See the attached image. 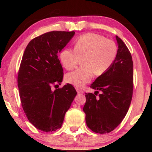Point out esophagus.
I'll list each match as a JSON object with an SVG mask.
<instances>
[{
    "mask_svg": "<svg viewBox=\"0 0 152 152\" xmlns=\"http://www.w3.org/2000/svg\"><path fill=\"white\" fill-rule=\"evenodd\" d=\"M76 91H77V93L78 94H83V93H84L82 90H81V89L78 88H76Z\"/></svg>",
    "mask_w": 152,
    "mask_h": 152,
    "instance_id": "esophagus-1",
    "label": "esophagus"
}]
</instances>
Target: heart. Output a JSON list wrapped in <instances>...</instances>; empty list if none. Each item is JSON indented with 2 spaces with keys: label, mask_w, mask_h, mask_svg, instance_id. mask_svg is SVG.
<instances>
[{
  "label": "heart",
  "mask_w": 152,
  "mask_h": 152,
  "mask_svg": "<svg viewBox=\"0 0 152 152\" xmlns=\"http://www.w3.org/2000/svg\"><path fill=\"white\" fill-rule=\"evenodd\" d=\"M117 45L113 41L95 33H87L79 37L74 49L65 48L60 53V60L64 67L72 70L80 58L83 66L66 75V81L77 87H82L94 77L101 75L113 65L117 57Z\"/></svg>",
  "instance_id": "heart-1"
}]
</instances>
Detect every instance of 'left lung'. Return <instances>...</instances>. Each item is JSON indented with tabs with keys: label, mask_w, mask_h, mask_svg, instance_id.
<instances>
[{
	"label": "left lung",
	"mask_w": 152,
	"mask_h": 152,
	"mask_svg": "<svg viewBox=\"0 0 152 152\" xmlns=\"http://www.w3.org/2000/svg\"><path fill=\"white\" fill-rule=\"evenodd\" d=\"M118 45L117 57L113 65L91 85L94 94L86 93L83 108L86 122L93 132L107 134L121 123L129 108L133 95V61L124 43L115 37ZM101 93L98 98L96 95Z\"/></svg>",
	"instance_id": "8db88e82"
}]
</instances>
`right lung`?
Here are the masks:
<instances>
[{"mask_svg": "<svg viewBox=\"0 0 152 152\" xmlns=\"http://www.w3.org/2000/svg\"><path fill=\"white\" fill-rule=\"evenodd\" d=\"M75 34L53 31L30 41L23 55L18 74L22 107L30 123L44 132L61 128L66 111L76 96L72 85L52 90L63 80L58 54Z\"/></svg>", "mask_w": 152, "mask_h": 152, "instance_id": "right-lung-1", "label": "right lung"}]
</instances>
